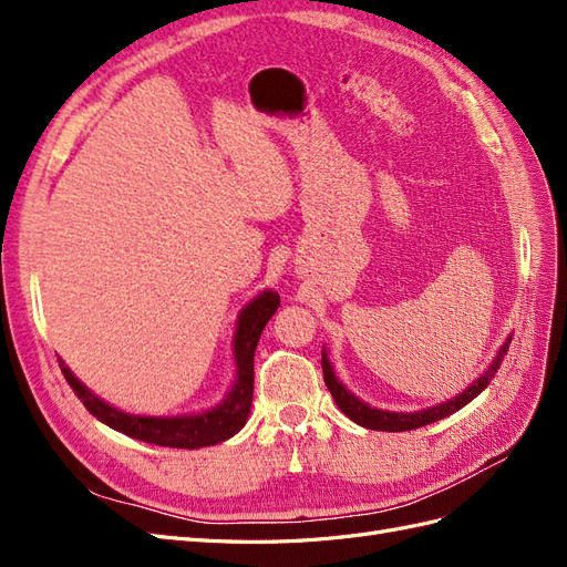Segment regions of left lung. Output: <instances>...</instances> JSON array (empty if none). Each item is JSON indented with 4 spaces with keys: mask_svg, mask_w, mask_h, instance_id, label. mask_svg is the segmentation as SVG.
I'll return each mask as SVG.
<instances>
[{
    "mask_svg": "<svg viewBox=\"0 0 567 567\" xmlns=\"http://www.w3.org/2000/svg\"><path fill=\"white\" fill-rule=\"evenodd\" d=\"M508 342L511 338L504 342L499 354L494 357V362L489 364V369L480 375V379L468 385V390H463L461 394H456L454 400H447L442 404H435L431 409H423V411H409V414H402V411H383V409H373L369 406L367 402H362L359 398H354V394L342 385L336 373H333V367L329 362V354H326V350L321 352V369H323V383L326 388L331 390L333 400L338 404V409L346 414L350 421H354L357 425H364L369 427V431H388V433H402V431H414V427H421V425H427V423H435L440 419H447L450 414H454V411H458L461 406H466L473 398H477L480 392H483L489 381L494 379L496 369H499L504 354L508 352Z\"/></svg>",
    "mask_w": 567,
    "mask_h": 567,
    "instance_id": "8db88e82",
    "label": "left lung"
}]
</instances>
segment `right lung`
I'll return each instance as SVG.
<instances>
[{
	"label": "right lung",
	"instance_id": "add662e5",
	"mask_svg": "<svg viewBox=\"0 0 567 567\" xmlns=\"http://www.w3.org/2000/svg\"><path fill=\"white\" fill-rule=\"evenodd\" d=\"M281 305V298L277 290H262L260 296L250 300L236 321V336H234V359H236V381L229 390V394L217 406L200 411V414L188 416H136L125 414L104 400H99L96 394L82 385L73 371L59 359L61 371L65 375L68 385L73 388L78 400L87 406L92 416H96L101 423L111 425L113 431L130 435L134 440L161 444V447H175V450H198L210 447V444L225 442L234 437L246 425V419L250 414L252 404V359L255 348L260 333L277 312Z\"/></svg>",
	"mask_w": 567,
	"mask_h": 567
}]
</instances>
